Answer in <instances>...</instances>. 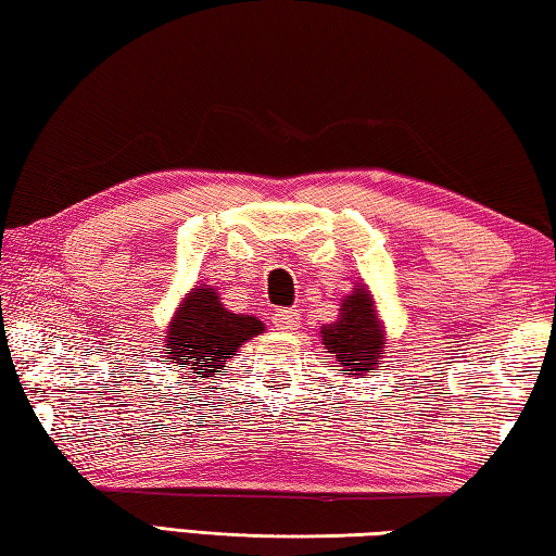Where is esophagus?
<instances>
[{"label":"esophagus","mask_w":556,"mask_h":556,"mask_svg":"<svg viewBox=\"0 0 556 556\" xmlns=\"http://www.w3.org/2000/svg\"><path fill=\"white\" fill-rule=\"evenodd\" d=\"M273 325H276V329H280V332H295L300 327V313L293 307L278 309V313L273 315Z\"/></svg>","instance_id":"obj_1"}]
</instances>
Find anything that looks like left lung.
<instances>
[{"instance_id":"left-lung-1","label":"left lung","mask_w":556,"mask_h":556,"mask_svg":"<svg viewBox=\"0 0 556 556\" xmlns=\"http://www.w3.org/2000/svg\"><path fill=\"white\" fill-rule=\"evenodd\" d=\"M319 337L349 376L378 371V358L386 354V334L366 286L354 288V293L342 303L337 323L319 329Z\"/></svg>"}]
</instances>
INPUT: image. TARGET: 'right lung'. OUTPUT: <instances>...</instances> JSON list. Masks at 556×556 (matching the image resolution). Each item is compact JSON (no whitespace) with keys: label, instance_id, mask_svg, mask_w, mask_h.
Instances as JSON below:
<instances>
[{"label":"right lung","instance_id":"add662e5","mask_svg":"<svg viewBox=\"0 0 556 556\" xmlns=\"http://www.w3.org/2000/svg\"><path fill=\"white\" fill-rule=\"evenodd\" d=\"M261 332V319L229 313L217 290L198 286L182 298L170 319L163 352L188 374L210 378L219 374L224 362L237 354L243 342Z\"/></svg>","mask_w":556,"mask_h":556}]
</instances>
